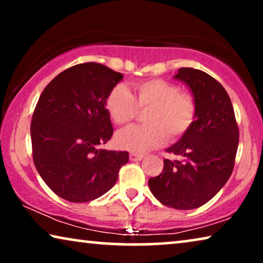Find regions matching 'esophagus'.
<instances>
[{
  "instance_id": "esophagus-1",
  "label": "esophagus",
  "mask_w": 263,
  "mask_h": 263,
  "mask_svg": "<svg viewBox=\"0 0 263 263\" xmlns=\"http://www.w3.org/2000/svg\"><path fill=\"white\" fill-rule=\"evenodd\" d=\"M129 159H130L132 161L141 160V159H143V154H140V153H130V154H129Z\"/></svg>"
}]
</instances>
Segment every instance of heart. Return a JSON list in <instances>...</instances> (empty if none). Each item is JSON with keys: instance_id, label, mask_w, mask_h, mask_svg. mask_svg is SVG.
<instances>
[{"instance_id": "b5f03b06", "label": "heart", "mask_w": 263, "mask_h": 263, "mask_svg": "<svg viewBox=\"0 0 263 263\" xmlns=\"http://www.w3.org/2000/svg\"><path fill=\"white\" fill-rule=\"evenodd\" d=\"M134 95L124 85H116L106 97L105 106L111 120L116 124H127L145 114V125H133L122 129L115 136L120 148L143 152L163 145L167 135L177 140L188 133L196 118L195 98L181 92L179 86L163 79L135 82Z\"/></svg>"}]
</instances>
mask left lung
<instances>
[{"label":"left lung","instance_id":"8db88e82","mask_svg":"<svg viewBox=\"0 0 263 263\" xmlns=\"http://www.w3.org/2000/svg\"><path fill=\"white\" fill-rule=\"evenodd\" d=\"M175 79L192 91L196 118L188 133L166 149L179 159H164L163 171L148 179V186L165 206L194 210L208 202L231 176L239 130L231 99L220 82L194 68H179Z\"/></svg>","mask_w":263,"mask_h":263}]
</instances>
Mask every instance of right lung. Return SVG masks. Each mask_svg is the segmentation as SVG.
I'll use <instances>...</instances> for the list:
<instances>
[{
    "instance_id": "add662e5",
    "label": "right lung",
    "mask_w": 263,
    "mask_h": 263,
    "mask_svg": "<svg viewBox=\"0 0 263 263\" xmlns=\"http://www.w3.org/2000/svg\"><path fill=\"white\" fill-rule=\"evenodd\" d=\"M123 75L100 63L68 68L48 84L31 121L38 174L56 195L88 202L112 188L129 153L98 148L114 128L106 97Z\"/></svg>"
}]
</instances>
